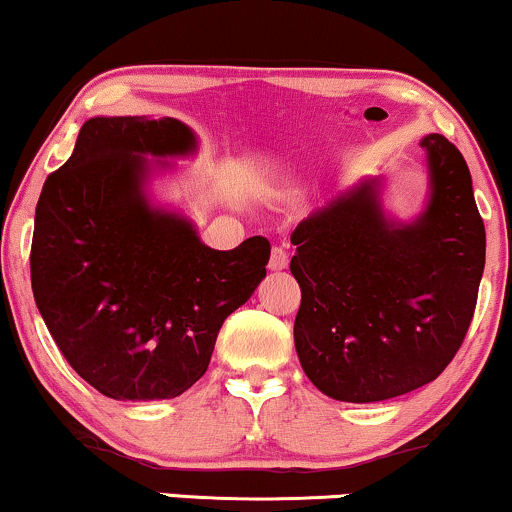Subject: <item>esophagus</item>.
Masks as SVG:
<instances>
[{
  "instance_id": "34e87169",
  "label": "esophagus",
  "mask_w": 512,
  "mask_h": 512,
  "mask_svg": "<svg viewBox=\"0 0 512 512\" xmlns=\"http://www.w3.org/2000/svg\"><path fill=\"white\" fill-rule=\"evenodd\" d=\"M288 267V252L281 248V245H276L274 250H271V260H269V269L271 271H281Z\"/></svg>"
}]
</instances>
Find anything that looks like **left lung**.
Masks as SVG:
<instances>
[{
	"mask_svg": "<svg viewBox=\"0 0 512 512\" xmlns=\"http://www.w3.org/2000/svg\"><path fill=\"white\" fill-rule=\"evenodd\" d=\"M432 196L413 224L392 226L373 181L340 193L290 236L300 283L295 349L328 397L383 401L432 383L475 314L487 234L461 151L420 141Z\"/></svg>",
	"mask_w": 512,
	"mask_h": 512,
	"instance_id": "left-lung-1",
	"label": "left lung"
}]
</instances>
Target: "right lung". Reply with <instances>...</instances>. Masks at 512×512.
<instances>
[{
    "label": "right lung",
    "mask_w": 512,
    "mask_h": 512,
    "mask_svg": "<svg viewBox=\"0 0 512 512\" xmlns=\"http://www.w3.org/2000/svg\"><path fill=\"white\" fill-rule=\"evenodd\" d=\"M193 144L174 118H92L37 200V309L75 373L111 399L189 390L226 316L267 276L264 236L212 250L186 219L146 203L141 155H184Z\"/></svg>",
    "instance_id": "1"
}]
</instances>
